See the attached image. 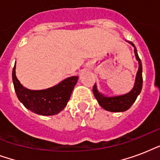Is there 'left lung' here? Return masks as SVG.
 Masks as SVG:
<instances>
[{
  "instance_id": "left-lung-1",
  "label": "left lung",
  "mask_w": 160,
  "mask_h": 160,
  "mask_svg": "<svg viewBox=\"0 0 160 160\" xmlns=\"http://www.w3.org/2000/svg\"><path fill=\"white\" fill-rule=\"evenodd\" d=\"M133 47H134V55L135 58L139 63V69L136 73V77L134 80V87L129 92L124 94V95H105L102 93H100L97 89V85L95 84L93 87V93L95 95V99L97 100L98 103L103 109L110 112H124L129 109L134 101L136 100L138 95L140 94L143 85V77H142V63L139 59L138 53H137L136 47L130 41H127Z\"/></svg>"
}]
</instances>
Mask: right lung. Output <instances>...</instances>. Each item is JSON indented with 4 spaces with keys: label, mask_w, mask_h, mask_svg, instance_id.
<instances>
[{
    "label": "right lung",
    "mask_w": 160,
    "mask_h": 160,
    "mask_svg": "<svg viewBox=\"0 0 160 160\" xmlns=\"http://www.w3.org/2000/svg\"><path fill=\"white\" fill-rule=\"evenodd\" d=\"M78 79V76H70L46 90H32L24 87L18 80L16 65L12 70L14 88L19 100L26 109L44 116L55 115L65 109Z\"/></svg>",
    "instance_id": "right-lung-1"
}]
</instances>
